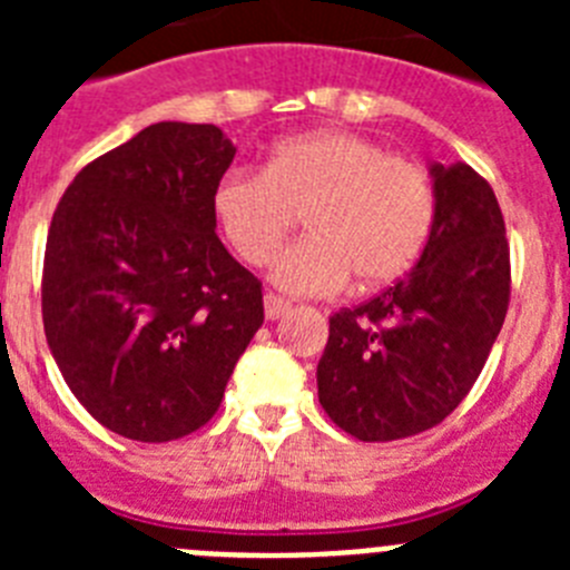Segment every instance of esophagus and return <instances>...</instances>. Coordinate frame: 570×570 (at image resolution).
<instances>
[{"label": "esophagus", "mask_w": 570, "mask_h": 570, "mask_svg": "<svg viewBox=\"0 0 570 570\" xmlns=\"http://www.w3.org/2000/svg\"><path fill=\"white\" fill-rule=\"evenodd\" d=\"M291 311V302L282 299V296H274V294H265V316L268 320H279V316H285Z\"/></svg>", "instance_id": "esophagus-1"}]
</instances>
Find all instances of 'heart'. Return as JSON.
Segmentation results:
<instances>
[{"label":"heart","instance_id":"b5f03b06","mask_svg":"<svg viewBox=\"0 0 570 570\" xmlns=\"http://www.w3.org/2000/svg\"><path fill=\"white\" fill-rule=\"evenodd\" d=\"M302 214L308 236L274 262L271 279L294 296H325L351 279L376 288L405 274L436 216L434 185L411 159L347 130L288 136L265 170L234 168L210 190L228 248L254 268L271 262Z\"/></svg>","mask_w":570,"mask_h":570}]
</instances>
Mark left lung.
<instances>
[{
    "label": "left lung",
    "instance_id": "obj_1",
    "mask_svg": "<svg viewBox=\"0 0 570 570\" xmlns=\"http://www.w3.org/2000/svg\"><path fill=\"white\" fill-rule=\"evenodd\" d=\"M434 228L396 285L331 316L316 385L325 414L362 442L440 425L471 391L505 322L511 250L491 185L431 165Z\"/></svg>",
    "mask_w": 570,
    "mask_h": 570
}]
</instances>
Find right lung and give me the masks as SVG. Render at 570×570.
I'll return each instance as SVG.
<instances>
[{
    "instance_id": "1",
    "label": "right lung",
    "mask_w": 570,
    "mask_h": 570,
    "mask_svg": "<svg viewBox=\"0 0 570 570\" xmlns=\"http://www.w3.org/2000/svg\"><path fill=\"white\" fill-rule=\"evenodd\" d=\"M234 154L216 125L156 122L85 165L53 210L45 336L114 434L170 442L203 428L265 320L259 279L210 216Z\"/></svg>"
}]
</instances>
